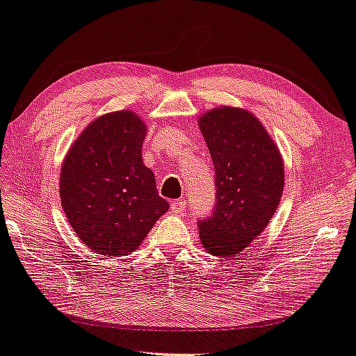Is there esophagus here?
<instances>
[{"mask_svg": "<svg viewBox=\"0 0 356 356\" xmlns=\"http://www.w3.org/2000/svg\"><path fill=\"white\" fill-rule=\"evenodd\" d=\"M170 210L175 213V215H183L184 210H186V202H184L183 199H181V200H175V202H172Z\"/></svg>", "mask_w": 356, "mask_h": 356, "instance_id": "esophagus-1", "label": "esophagus"}]
</instances>
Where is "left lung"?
<instances>
[{"instance_id": "1", "label": "left lung", "mask_w": 356, "mask_h": 356, "mask_svg": "<svg viewBox=\"0 0 356 356\" xmlns=\"http://www.w3.org/2000/svg\"><path fill=\"white\" fill-rule=\"evenodd\" d=\"M215 167V207L197 221L202 243L215 256L238 254L264 231L283 194V161L253 114L211 109L199 121Z\"/></svg>"}]
</instances>
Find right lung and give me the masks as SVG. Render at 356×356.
<instances>
[{"label":"right lung","mask_w":356,"mask_h":356,"mask_svg":"<svg viewBox=\"0 0 356 356\" xmlns=\"http://www.w3.org/2000/svg\"><path fill=\"white\" fill-rule=\"evenodd\" d=\"M145 135V122L132 111L105 114L87 125L63 161V211L98 254H129L168 210L141 159Z\"/></svg>","instance_id":"1"}]
</instances>
